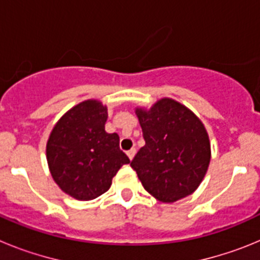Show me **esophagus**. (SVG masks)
<instances>
[{"label":"esophagus","mask_w":260,"mask_h":260,"mask_svg":"<svg viewBox=\"0 0 260 260\" xmlns=\"http://www.w3.org/2000/svg\"><path fill=\"white\" fill-rule=\"evenodd\" d=\"M126 153H127L128 158H130V160H133V158H134V156H135V148H132V150H128Z\"/></svg>","instance_id":"34e87169"}]
</instances>
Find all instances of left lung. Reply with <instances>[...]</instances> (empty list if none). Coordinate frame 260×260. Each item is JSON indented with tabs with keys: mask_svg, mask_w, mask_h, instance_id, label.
Instances as JSON below:
<instances>
[{
	"mask_svg": "<svg viewBox=\"0 0 260 260\" xmlns=\"http://www.w3.org/2000/svg\"><path fill=\"white\" fill-rule=\"evenodd\" d=\"M146 144L132 168L144 189L162 203L192 194L211 160L208 133L199 117L173 99H160L150 109L135 108Z\"/></svg>",
	"mask_w": 260,
	"mask_h": 260,
	"instance_id": "1",
	"label": "left lung"
}]
</instances>
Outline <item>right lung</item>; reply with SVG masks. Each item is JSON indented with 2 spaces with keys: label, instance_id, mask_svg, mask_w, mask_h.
<instances>
[{
  "label": "right lung",
  "instance_id": "right-lung-1",
  "mask_svg": "<svg viewBox=\"0 0 260 260\" xmlns=\"http://www.w3.org/2000/svg\"><path fill=\"white\" fill-rule=\"evenodd\" d=\"M108 108L84 100L57 121L47 142V161L59 189L78 201H92L112 185L127 156L119 150L118 134L105 132Z\"/></svg>",
  "mask_w": 260,
  "mask_h": 260
}]
</instances>
